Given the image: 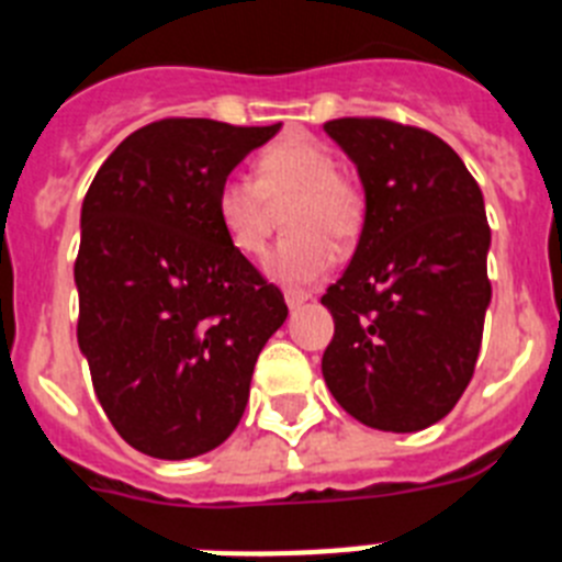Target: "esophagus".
Masks as SVG:
<instances>
[{"label":"esophagus","instance_id":"34e87169","mask_svg":"<svg viewBox=\"0 0 562 562\" xmlns=\"http://www.w3.org/2000/svg\"><path fill=\"white\" fill-rule=\"evenodd\" d=\"M284 297H286V306H290V310H301V306H304L312 295L304 290H286Z\"/></svg>","mask_w":562,"mask_h":562}]
</instances>
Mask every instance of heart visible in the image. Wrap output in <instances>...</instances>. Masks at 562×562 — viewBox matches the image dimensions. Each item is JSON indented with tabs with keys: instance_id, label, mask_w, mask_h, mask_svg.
<instances>
[{
	"instance_id": "b5f03b06",
	"label": "heart",
	"mask_w": 562,
	"mask_h": 562,
	"mask_svg": "<svg viewBox=\"0 0 562 562\" xmlns=\"http://www.w3.org/2000/svg\"><path fill=\"white\" fill-rule=\"evenodd\" d=\"M295 193L286 238L267 256V276L281 284H312L335 265L340 247L355 245L362 227V193L337 171L329 146L315 137L292 134L272 143L258 157V182L231 173L216 188V220L227 241L245 256H256L267 236V196Z\"/></svg>"
}]
</instances>
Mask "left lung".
I'll list each match as a JSON object with an SVG mask.
<instances>
[{"label":"left lung","instance_id":"left-lung-1","mask_svg":"<svg viewBox=\"0 0 562 562\" xmlns=\"http://www.w3.org/2000/svg\"><path fill=\"white\" fill-rule=\"evenodd\" d=\"M324 128L366 191L355 256L321 297L335 317L324 380L362 425L416 434L445 419L473 380L493 297L484 196L459 154L425 128L382 117Z\"/></svg>","mask_w":562,"mask_h":562}]
</instances>
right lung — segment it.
<instances>
[{"instance_id":"add662e5","label":"right lung","mask_w":562,"mask_h":562,"mask_svg":"<svg viewBox=\"0 0 562 562\" xmlns=\"http://www.w3.org/2000/svg\"><path fill=\"white\" fill-rule=\"evenodd\" d=\"M272 126L168 117L128 134L89 186L78 346L114 430L154 459L220 448L245 414L284 295L227 241L216 188Z\"/></svg>"}]
</instances>
